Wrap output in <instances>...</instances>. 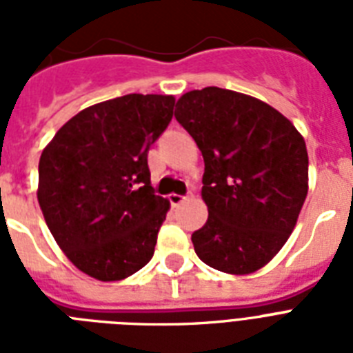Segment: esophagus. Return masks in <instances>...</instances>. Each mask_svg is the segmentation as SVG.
Instances as JSON below:
<instances>
[{
    "instance_id": "esophagus-1",
    "label": "esophagus",
    "mask_w": 353,
    "mask_h": 353,
    "mask_svg": "<svg viewBox=\"0 0 353 353\" xmlns=\"http://www.w3.org/2000/svg\"><path fill=\"white\" fill-rule=\"evenodd\" d=\"M168 199H170L172 207H179V205H181L187 198H185V196H179V194H170V196H168Z\"/></svg>"
}]
</instances>
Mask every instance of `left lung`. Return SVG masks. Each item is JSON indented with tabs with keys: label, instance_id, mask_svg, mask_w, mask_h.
<instances>
[{
	"label": "left lung",
	"instance_id": "obj_1",
	"mask_svg": "<svg viewBox=\"0 0 353 353\" xmlns=\"http://www.w3.org/2000/svg\"><path fill=\"white\" fill-rule=\"evenodd\" d=\"M176 119L205 161L209 218L194 251L223 273H254L288 241L307 196L304 137L269 104L221 88L185 93Z\"/></svg>",
	"mask_w": 353,
	"mask_h": 353
}]
</instances>
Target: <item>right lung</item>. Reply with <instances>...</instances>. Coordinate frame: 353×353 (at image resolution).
Wrapping results in <instances>:
<instances>
[{"mask_svg": "<svg viewBox=\"0 0 353 353\" xmlns=\"http://www.w3.org/2000/svg\"><path fill=\"white\" fill-rule=\"evenodd\" d=\"M172 95L117 97L69 119L41 152L38 203L63 254L101 282L154 256L170 201L155 196L148 150L174 115Z\"/></svg>", "mask_w": 353, "mask_h": 353, "instance_id": "right-lung-1", "label": "right lung"}]
</instances>
